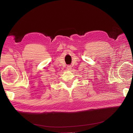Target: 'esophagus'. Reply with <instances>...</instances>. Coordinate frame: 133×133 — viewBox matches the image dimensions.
<instances>
[{
    "mask_svg": "<svg viewBox=\"0 0 133 133\" xmlns=\"http://www.w3.org/2000/svg\"><path fill=\"white\" fill-rule=\"evenodd\" d=\"M71 68H72V66H71V65H68V66H67V69H68V70H70V69H71Z\"/></svg>",
    "mask_w": 133,
    "mask_h": 133,
    "instance_id": "34e87169",
    "label": "esophagus"
}]
</instances>
